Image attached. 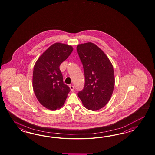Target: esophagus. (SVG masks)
<instances>
[{
	"label": "esophagus",
	"mask_w": 155,
	"mask_h": 155,
	"mask_svg": "<svg viewBox=\"0 0 155 155\" xmlns=\"http://www.w3.org/2000/svg\"><path fill=\"white\" fill-rule=\"evenodd\" d=\"M69 88H70L71 91L72 92H73V91H74V86H72V85H71V86H69Z\"/></svg>",
	"instance_id": "1"
}]
</instances>
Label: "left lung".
<instances>
[{
	"label": "left lung",
	"mask_w": 155,
	"mask_h": 155,
	"mask_svg": "<svg viewBox=\"0 0 155 155\" xmlns=\"http://www.w3.org/2000/svg\"><path fill=\"white\" fill-rule=\"evenodd\" d=\"M82 63L85 84L78 96L87 109L100 110L105 106L114 91V67L105 53L97 45L88 42L77 45Z\"/></svg>",
	"instance_id": "1"
}]
</instances>
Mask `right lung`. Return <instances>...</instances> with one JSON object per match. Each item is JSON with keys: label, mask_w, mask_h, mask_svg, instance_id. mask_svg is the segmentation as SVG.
I'll return each instance as SVG.
<instances>
[{"label": "right lung", "mask_w": 155, "mask_h": 155, "mask_svg": "<svg viewBox=\"0 0 155 155\" xmlns=\"http://www.w3.org/2000/svg\"><path fill=\"white\" fill-rule=\"evenodd\" d=\"M71 45L55 43L41 54L35 63L33 88L39 103L51 110L64 105L69 87L63 82L59 66L72 52Z\"/></svg>", "instance_id": "right-lung-1"}]
</instances>
